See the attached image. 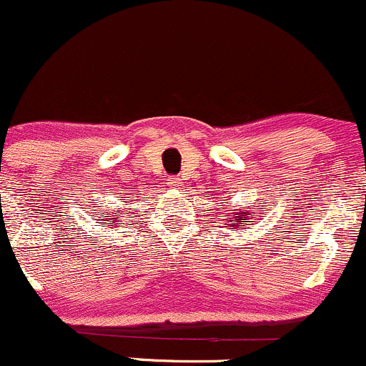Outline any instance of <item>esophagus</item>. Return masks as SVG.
<instances>
[{
    "label": "esophagus",
    "mask_w": 366,
    "mask_h": 366,
    "mask_svg": "<svg viewBox=\"0 0 366 366\" xmlns=\"http://www.w3.org/2000/svg\"><path fill=\"white\" fill-rule=\"evenodd\" d=\"M168 184H170L172 187H180V184H182V180H180L179 177H174V179H170V182H168Z\"/></svg>",
    "instance_id": "34e87169"
}]
</instances>
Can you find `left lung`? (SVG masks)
Here are the masks:
<instances>
[{
    "label": "left lung",
    "instance_id": "8db88e82",
    "mask_svg": "<svg viewBox=\"0 0 366 366\" xmlns=\"http://www.w3.org/2000/svg\"><path fill=\"white\" fill-rule=\"evenodd\" d=\"M255 210L260 212V208H254V210H247V208H239V212H229L226 215V227L229 229H236V231H242V229H248L247 222H257L259 219H255ZM224 217V215H220Z\"/></svg>",
    "mask_w": 366,
    "mask_h": 366
}]
</instances>
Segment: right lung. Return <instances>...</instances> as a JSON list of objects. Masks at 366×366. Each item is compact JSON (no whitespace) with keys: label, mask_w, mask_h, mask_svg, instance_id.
I'll list each match as a JSON object with an SVG mask.
<instances>
[{"label":"right lung","mask_w":366,"mask_h":366,"mask_svg":"<svg viewBox=\"0 0 366 366\" xmlns=\"http://www.w3.org/2000/svg\"><path fill=\"white\" fill-rule=\"evenodd\" d=\"M102 215L104 219H100L102 222H100V226L109 229L111 227H116V224H118V220L122 219V210L119 208H116V210H104L102 214H99V217Z\"/></svg>","instance_id":"right-lung-1"}]
</instances>
